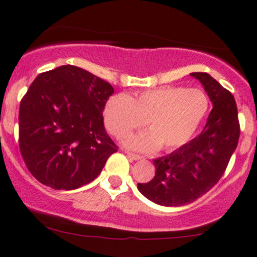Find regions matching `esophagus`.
<instances>
[{
	"label": "esophagus",
	"instance_id": "1",
	"mask_svg": "<svg viewBox=\"0 0 257 257\" xmlns=\"http://www.w3.org/2000/svg\"><path fill=\"white\" fill-rule=\"evenodd\" d=\"M125 153H126V156H128L129 158L134 159V161H138V159H141V158H143V156L137 155V153H133V152H129V151H126Z\"/></svg>",
	"mask_w": 257,
	"mask_h": 257
}]
</instances>
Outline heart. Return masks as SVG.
I'll return each mask as SVG.
<instances>
[{"label":"heart","instance_id":"1","mask_svg":"<svg viewBox=\"0 0 257 257\" xmlns=\"http://www.w3.org/2000/svg\"><path fill=\"white\" fill-rule=\"evenodd\" d=\"M208 110L209 100L204 91L167 85L144 90L134 98L126 94L112 95L105 104L104 122L117 138L146 123L150 132L131 135L124 145L145 152L161 146L172 151L193 137Z\"/></svg>","mask_w":257,"mask_h":257}]
</instances>
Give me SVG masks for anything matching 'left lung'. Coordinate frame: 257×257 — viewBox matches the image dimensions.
<instances>
[{
  "label": "left lung",
  "instance_id": "obj_1",
  "mask_svg": "<svg viewBox=\"0 0 257 257\" xmlns=\"http://www.w3.org/2000/svg\"><path fill=\"white\" fill-rule=\"evenodd\" d=\"M191 76L203 84L213 110L198 137L170 155L155 159V178L138 184L139 191L159 205L190 204L210 191L223 175L238 145L240 126L231 91L206 72Z\"/></svg>",
  "mask_w": 257,
  "mask_h": 257
}]
</instances>
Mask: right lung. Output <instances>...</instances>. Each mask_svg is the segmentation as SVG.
Segmentation results:
<instances>
[{
  "label": "right lung",
  "instance_id": "add662e5",
  "mask_svg": "<svg viewBox=\"0 0 257 257\" xmlns=\"http://www.w3.org/2000/svg\"><path fill=\"white\" fill-rule=\"evenodd\" d=\"M110 83L72 65L38 75L19 110V149L29 172L54 190L93 181L118 146L104 126Z\"/></svg>",
  "mask_w": 257,
  "mask_h": 257
}]
</instances>
